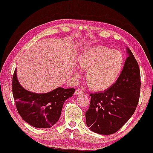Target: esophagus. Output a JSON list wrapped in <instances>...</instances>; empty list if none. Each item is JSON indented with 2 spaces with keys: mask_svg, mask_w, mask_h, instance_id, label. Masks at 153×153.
Wrapping results in <instances>:
<instances>
[{
  "mask_svg": "<svg viewBox=\"0 0 153 153\" xmlns=\"http://www.w3.org/2000/svg\"><path fill=\"white\" fill-rule=\"evenodd\" d=\"M75 94L76 95H78V94H83V91L80 89V88H77V89H76V92H75Z\"/></svg>",
  "mask_w": 153,
  "mask_h": 153,
  "instance_id": "34e87169",
  "label": "esophagus"
}]
</instances>
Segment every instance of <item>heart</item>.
Instances as JSON below:
<instances>
[{
  "label": "heart",
  "mask_w": 153,
  "mask_h": 153,
  "mask_svg": "<svg viewBox=\"0 0 153 153\" xmlns=\"http://www.w3.org/2000/svg\"><path fill=\"white\" fill-rule=\"evenodd\" d=\"M77 63L81 68L87 70L88 86L101 91L114 84L123 69L125 60L119 51L97 45L85 49L78 56Z\"/></svg>",
  "instance_id": "obj_1"
}]
</instances>
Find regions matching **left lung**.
Instances as JSON below:
<instances>
[{"label":"left lung","mask_w":153,"mask_h":153,"mask_svg":"<svg viewBox=\"0 0 153 153\" xmlns=\"http://www.w3.org/2000/svg\"><path fill=\"white\" fill-rule=\"evenodd\" d=\"M128 57L116 82L108 89L91 93L85 119L91 130L109 135L117 132L132 116L139 102L141 76L139 66L130 49Z\"/></svg>","instance_id":"1"}]
</instances>
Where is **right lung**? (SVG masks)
<instances>
[{
    "label": "right lung",
    "instance_id": "right-lung-1",
    "mask_svg": "<svg viewBox=\"0 0 153 153\" xmlns=\"http://www.w3.org/2000/svg\"><path fill=\"white\" fill-rule=\"evenodd\" d=\"M76 89L59 87L49 93L36 94L25 89L17 78H12V93L16 108L22 119L35 128H50L58 121L65 102Z\"/></svg>",
    "mask_w": 153,
    "mask_h": 153
}]
</instances>
